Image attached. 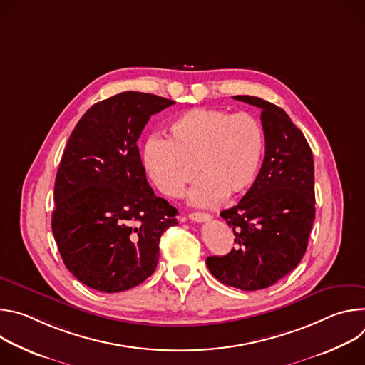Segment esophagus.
Instances as JSON below:
<instances>
[{"mask_svg": "<svg viewBox=\"0 0 365 365\" xmlns=\"http://www.w3.org/2000/svg\"><path fill=\"white\" fill-rule=\"evenodd\" d=\"M189 218L193 221V222H206L210 221L212 217L210 214H203V212H192L189 215Z\"/></svg>", "mask_w": 365, "mask_h": 365, "instance_id": "1", "label": "esophagus"}]
</instances>
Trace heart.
I'll list each match as a JSON object with an SVG mask.
<instances>
[{
  "mask_svg": "<svg viewBox=\"0 0 365 365\" xmlns=\"http://www.w3.org/2000/svg\"><path fill=\"white\" fill-rule=\"evenodd\" d=\"M264 150V130L254 115L202 107L172 121L169 140L150 137L143 147V165L154 186L169 197L180 196L197 172L200 179L189 200L211 206L252 186Z\"/></svg>",
  "mask_w": 365,
  "mask_h": 365,
  "instance_id": "1",
  "label": "heart"
}]
</instances>
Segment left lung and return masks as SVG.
<instances>
[{
  "instance_id": "obj_1",
  "label": "left lung",
  "mask_w": 365,
  "mask_h": 365,
  "mask_svg": "<svg viewBox=\"0 0 365 365\" xmlns=\"http://www.w3.org/2000/svg\"><path fill=\"white\" fill-rule=\"evenodd\" d=\"M234 99L262 108L266 155L248 192L221 212L237 247L227 255L207 257L206 266L227 286L259 290L296 269L306 252L315 221L314 155L282 108L250 95Z\"/></svg>"
}]
</instances>
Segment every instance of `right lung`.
Instances as JSON below:
<instances>
[{
	"mask_svg": "<svg viewBox=\"0 0 365 365\" xmlns=\"http://www.w3.org/2000/svg\"><path fill=\"white\" fill-rule=\"evenodd\" d=\"M175 101L127 91L93 103L72 131L55 182L51 215L66 269L85 286L117 293L138 286L159 262L178 210L155 196L137 140Z\"/></svg>",
	"mask_w": 365,
	"mask_h": 365,
	"instance_id": "add662e5",
	"label": "right lung"
}]
</instances>
